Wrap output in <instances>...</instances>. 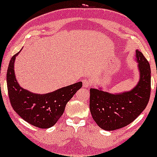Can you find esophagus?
Here are the masks:
<instances>
[{
  "instance_id": "obj_1",
  "label": "esophagus",
  "mask_w": 157,
  "mask_h": 157,
  "mask_svg": "<svg viewBox=\"0 0 157 157\" xmlns=\"http://www.w3.org/2000/svg\"><path fill=\"white\" fill-rule=\"evenodd\" d=\"M90 85H91V83H90V81L89 80L84 79V80L83 81V88L86 89V88H89L90 86Z\"/></svg>"
}]
</instances>
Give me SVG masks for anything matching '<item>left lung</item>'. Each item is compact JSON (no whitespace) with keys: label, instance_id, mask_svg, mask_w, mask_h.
I'll return each mask as SVG.
<instances>
[{"label":"left lung","instance_id":"left-lung-1","mask_svg":"<svg viewBox=\"0 0 157 157\" xmlns=\"http://www.w3.org/2000/svg\"><path fill=\"white\" fill-rule=\"evenodd\" d=\"M139 79L132 90L111 94L101 88L90 89V111L98 126L113 131L134 121L144 110L151 92V68L142 53L136 50Z\"/></svg>","mask_w":157,"mask_h":157}]
</instances>
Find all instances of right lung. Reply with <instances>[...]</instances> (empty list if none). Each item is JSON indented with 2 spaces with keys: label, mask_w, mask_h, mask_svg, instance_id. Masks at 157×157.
Segmentation results:
<instances>
[{
  "label": "right lung",
  "mask_w": 157,
  "mask_h": 157,
  "mask_svg": "<svg viewBox=\"0 0 157 157\" xmlns=\"http://www.w3.org/2000/svg\"><path fill=\"white\" fill-rule=\"evenodd\" d=\"M21 51L11 58L7 71L6 79L10 104L14 111L28 123L40 128H48L60 119L68 101L82 87V82L44 94L33 93L23 89L16 80L14 71L16 58Z\"/></svg>",
  "instance_id": "obj_1"
}]
</instances>
